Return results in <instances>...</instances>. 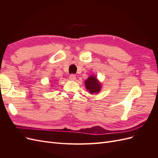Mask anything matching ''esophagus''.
I'll list each match as a JSON object with an SVG mask.
<instances>
[{"mask_svg":"<svg viewBox=\"0 0 158 158\" xmlns=\"http://www.w3.org/2000/svg\"><path fill=\"white\" fill-rule=\"evenodd\" d=\"M69 78H70V80H72V81H74V80H76V76L74 75V74H71V75H70V76H69Z\"/></svg>","mask_w":158,"mask_h":158,"instance_id":"esophagus-1","label":"esophagus"}]
</instances>
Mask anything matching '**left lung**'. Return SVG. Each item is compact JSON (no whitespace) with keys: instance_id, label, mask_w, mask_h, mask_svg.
<instances>
[{"instance_id":"8db88e82","label":"left lung","mask_w":158,"mask_h":158,"mask_svg":"<svg viewBox=\"0 0 158 158\" xmlns=\"http://www.w3.org/2000/svg\"><path fill=\"white\" fill-rule=\"evenodd\" d=\"M85 87L90 94H98L102 89V84L95 76L91 75L85 80Z\"/></svg>"}]
</instances>
